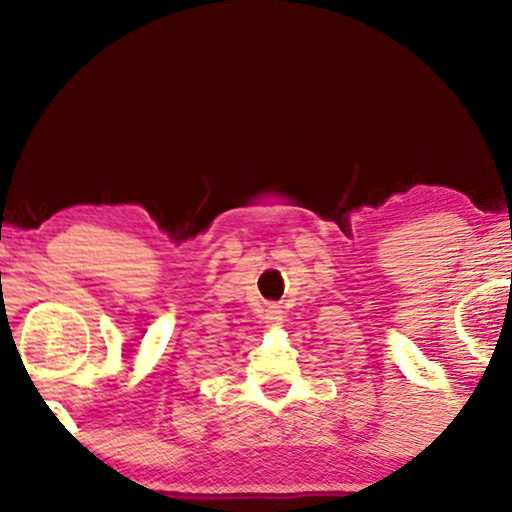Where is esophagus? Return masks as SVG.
I'll list each match as a JSON object with an SVG mask.
<instances>
[{"label":"esophagus","mask_w":512,"mask_h":512,"mask_svg":"<svg viewBox=\"0 0 512 512\" xmlns=\"http://www.w3.org/2000/svg\"><path fill=\"white\" fill-rule=\"evenodd\" d=\"M265 319H268L270 326H279V324H282V312H279L275 305H270L268 314H265Z\"/></svg>","instance_id":"esophagus-1"}]
</instances>
